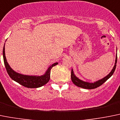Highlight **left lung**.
I'll list each match as a JSON object with an SVG mask.
<instances>
[{
    "label": "left lung",
    "instance_id": "left-lung-1",
    "mask_svg": "<svg viewBox=\"0 0 120 120\" xmlns=\"http://www.w3.org/2000/svg\"><path fill=\"white\" fill-rule=\"evenodd\" d=\"M117 55H116V63H115V65H114V68H113L112 70H111L110 73L108 74L107 76H105V78H104L103 79H101V80H98V81L95 82L94 83H89L86 82H84L82 80H80L79 79H78L74 74L73 71L71 69V79L72 80L73 83L75 85H76L77 86L80 87V88H82L83 89H95V88H98V87L100 86L101 85H102L104 82H105L111 76L113 75L114 71L116 70V63H117Z\"/></svg>",
    "mask_w": 120,
    "mask_h": 120
}]
</instances>
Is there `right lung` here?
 I'll return each instance as SVG.
<instances>
[{
    "label": "right lung",
    "mask_w": 120,
    "mask_h": 120,
    "mask_svg": "<svg viewBox=\"0 0 120 120\" xmlns=\"http://www.w3.org/2000/svg\"><path fill=\"white\" fill-rule=\"evenodd\" d=\"M3 56L4 66H5L6 71H7L9 76L11 77V78L12 80H15V81L19 83L21 85L28 88H40V87L44 85L47 83L49 82V80L50 79L51 69H52V67L55 66L57 65L58 64V63H55L52 64V65L49 67L48 70L45 72V73L44 75L41 76L23 75H22V74H19L18 73L15 72L9 66L7 61H6V57H5L4 45L3 47Z\"/></svg>",
    "instance_id": "obj_1"
}]
</instances>
